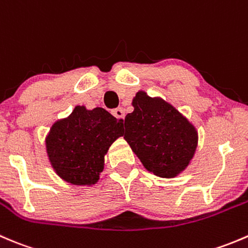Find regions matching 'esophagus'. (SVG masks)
Wrapping results in <instances>:
<instances>
[{
	"label": "esophagus",
	"instance_id": "obj_1",
	"mask_svg": "<svg viewBox=\"0 0 248 248\" xmlns=\"http://www.w3.org/2000/svg\"><path fill=\"white\" fill-rule=\"evenodd\" d=\"M112 114H113V116L118 119H124V116H125L124 109L121 108V107H118V108H114L113 111H112Z\"/></svg>",
	"mask_w": 248,
	"mask_h": 248
}]
</instances>
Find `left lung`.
<instances>
[{
	"label": "left lung",
	"instance_id": "obj_1",
	"mask_svg": "<svg viewBox=\"0 0 248 248\" xmlns=\"http://www.w3.org/2000/svg\"><path fill=\"white\" fill-rule=\"evenodd\" d=\"M134 112L125 117L124 139L144 168L171 178L185 170L198 144V132L175 107L139 92Z\"/></svg>",
	"mask_w": 248,
	"mask_h": 248
}]
</instances>
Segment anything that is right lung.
Returning <instances> with one entry per match:
<instances>
[{
	"instance_id": "1",
	"label": "right lung",
	"mask_w": 248,
	"mask_h": 248,
	"mask_svg": "<svg viewBox=\"0 0 248 248\" xmlns=\"http://www.w3.org/2000/svg\"><path fill=\"white\" fill-rule=\"evenodd\" d=\"M123 134V119L114 118L101 107L88 111L77 106L70 117L51 126L46 139V153L63 181L94 185L104 170L105 154Z\"/></svg>"
}]
</instances>
